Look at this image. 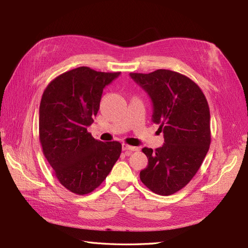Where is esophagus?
<instances>
[{
    "mask_svg": "<svg viewBox=\"0 0 248 248\" xmlns=\"http://www.w3.org/2000/svg\"><path fill=\"white\" fill-rule=\"evenodd\" d=\"M123 150L127 151V154H131L132 151H136L138 150V147H133V146H129V145H123Z\"/></svg>",
    "mask_w": 248,
    "mask_h": 248,
    "instance_id": "obj_1",
    "label": "esophagus"
}]
</instances>
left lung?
I'll return each instance as SVG.
<instances>
[{"label":"left lung","mask_w":248,"mask_h":248,"mask_svg":"<svg viewBox=\"0 0 248 248\" xmlns=\"http://www.w3.org/2000/svg\"><path fill=\"white\" fill-rule=\"evenodd\" d=\"M148 93L152 121L164 135L160 148H143L148 166L140 172V180L155 194L168 196L183 188L196 175L207 155L210 109L202 89L191 78L171 70L130 73Z\"/></svg>","instance_id":"obj_1"}]
</instances>
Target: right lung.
Wrapping results in <instances>:
<instances>
[{"instance_id": "1", "label": "right lung", "mask_w": 248, "mask_h": 248, "mask_svg": "<svg viewBox=\"0 0 248 248\" xmlns=\"http://www.w3.org/2000/svg\"><path fill=\"white\" fill-rule=\"evenodd\" d=\"M119 75L78 67L55 78L43 93L39 140L44 155L62 186L75 194L97 188L120 156L119 141L103 143L87 132L104 87Z\"/></svg>"}]
</instances>
